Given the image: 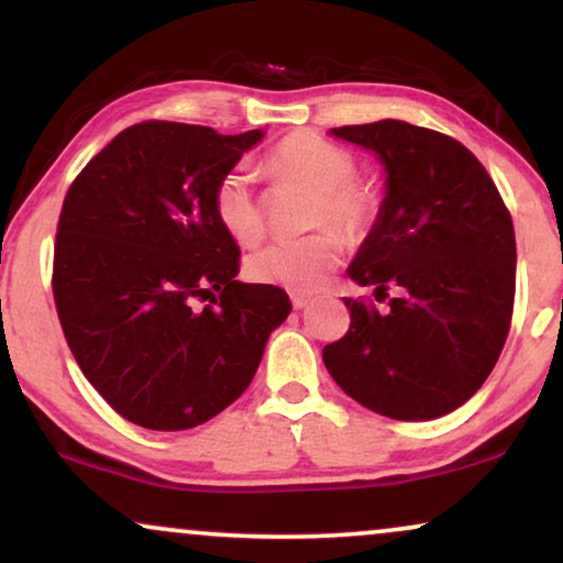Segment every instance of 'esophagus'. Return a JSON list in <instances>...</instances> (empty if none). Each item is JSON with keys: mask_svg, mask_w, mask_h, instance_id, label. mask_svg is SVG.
<instances>
[{"mask_svg": "<svg viewBox=\"0 0 563 563\" xmlns=\"http://www.w3.org/2000/svg\"><path fill=\"white\" fill-rule=\"evenodd\" d=\"M312 299L310 297H305V295H291V307H295V310H305L307 305H310Z\"/></svg>", "mask_w": 563, "mask_h": 563, "instance_id": "34e87169", "label": "esophagus"}]
</instances>
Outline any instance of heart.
Listing matches in <instances>:
<instances>
[{"instance_id":"1","label":"heart","mask_w":563,"mask_h":563,"mask_svg":"<svg viewBox=\"0 0 563 563\" xmlns=\"http://www.w3.org/2000/svg\"><path fill=\"white\" fill-rule=\"evenodd\" d=\"M266 168L276 179L302 181L318 189L310 225L318 233L276 241L249 258V276L258 284H274L289 291H314L341 264L343 232L349 243H361L372 233L382 212V197L358 176V161L349 148L314 133L282 137L266 156ZM212 210L222 230L241 245L258 243L266 233V214L253 176L235 166L214 184ZM333 224L342 230L328 229Z\"/></svg>"}]
</instances>
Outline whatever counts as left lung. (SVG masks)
I'll list each match as a JSON object with an SVG mask.
<instances>
[{
  "label": "left lung",
  "mask_w": 563,
  "mask_h": 563,
  "mask_svg": "<svg viewBox=\"0 0 563 563\" xmlns=\"http://www.w3.org/2000/svg\"><path fill=\"white\" fill-rule=\"evenodd\" d=\"M379 153L387 197L349 274L397 289L389 310L343 297L351 325L322 349L345 395L395 420L449 415L482 387L510 333L515 228L503 197L466 145L399 120L333 128Z\"/></svg>",
  "instance_id": "1"
}]
</instances>
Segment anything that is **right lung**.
Wrapping results in <instances>:
<instances>
[{"mask_svg": "<svg viewBox=\"0 0 563 563\" xmlns=\"http://www.w3.org/2000/svg\"><path fill=\"white\" fill-rule=\"evenodd\" d=\"M258 141L145 120L66 191L51 279L60 328L91 387L135 426L187 430L225 410L291 310L284 289L235 282L241 251L212 210L214 184Z\"/></svg>", "mask_w": 563, "mask_h": 563, "instance_id": "right-lung-1", "label": "right lung"}]
</instances>
